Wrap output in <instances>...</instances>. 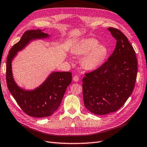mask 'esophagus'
Instances as JSON below:
<instances>
[{"instance_id": "esophagus-1", "label": "esophagus", "mask_w": 147, "mask_h": 147, "mask_svg": "<svg viewBox=\"0 0 147 147\" xmlns=\"http://www.w3.org/2000/svg\"><path fill=\"white\" fill-rule=\"evenodd\" d=\"M73 80L74 82H78L79 81V77L78 76H77V75H75L74 78H73Z\"/></svg>"}]
</instances>
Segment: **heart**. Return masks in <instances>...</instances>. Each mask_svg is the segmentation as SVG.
Returning a JSON list of instances; mask_svg holds the SVG:
<instances>
[{"label":"heart","mask_w":147,"mask_h":147,"mask_svg":"<svg viewBox=\"0 0 147 147\" xmlns=\"http://www.w3.org/2000/svg\"><path fill=\"white\" fill-rule=\"evenodd\" d=\"M98 44V41L94 38H84L78 42L72 50L75 55H84L82 60V65L86 70L97 69L105 58L106 48Z\"/></svg>","instance_id":"b5f03b06"}]
</instances>
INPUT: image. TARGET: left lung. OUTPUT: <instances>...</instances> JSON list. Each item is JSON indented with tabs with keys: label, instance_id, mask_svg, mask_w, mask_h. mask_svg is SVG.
Listing matches in <instances>:
<instances>
[{
	"label": "left lung",
	"instance_id": "8db88e82",
	"mask_svg": "<svg viewBox=\"0 0 147 147\" xmlns=\"http://www.w3.org/2000/svg\"><path fill=\"white\" fill-rule=\"evenodd\" d=\"M108 30L117 40L114 51L105 63L85 74L82 80L84 106L99 115L121 107L134 90L137 74L136 52L127 38L117 29Z\"/></svg>",
	"mask_w": 147,
	"mask_h": 147
}]
</instances>
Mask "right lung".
Segmentation results:
<instances>
[{
    "instance_id": "obj_1",
    "label": "right lung",
    "mask_w": 147,
    "mask_h": 147,
    "mask_svg": "<svg viewBox=\"0 0 147 147\" xmlns=\"http://www.w3.org/2000/svg\"><path fill=\"white\" fill-rule=\"evenodd\" d=\"M48 37L49 35L40 29L26 31L20 40L10 49L7 59L6 80L8 90L23 112L35 118L49 117L58 109L67 88L72 82V73L52 72L39 87L33 90H25L18 86L13 79L11 62L17 52L30 42Z\"/></svg>"
}]
</instances>
